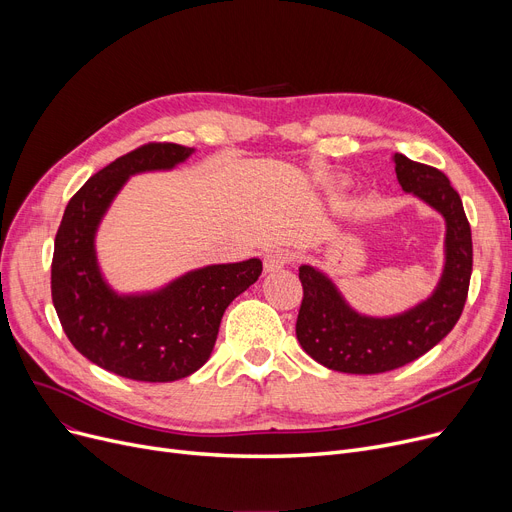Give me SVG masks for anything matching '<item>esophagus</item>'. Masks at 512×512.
I'll return each mask as SVG.
<instances>
[{
	"mask_svg": "<svg viewBox=\"0 0 512 512\" xmlns=\"http://www.w3.org/2000/svg\"><path fill=\"white\" fill-rule=\"evenodd\" d=\"M290 259H292V255H290V251H286V249L270 251V253L265 255V259H263L265 272H278V270H282V267H284L286 263H290Z\"/></svg>",
	"mask_w": 512,
	"mask_h": 512,
	"instance_id": "esophagus-1",
	"label": "esophagus"
}]
</instances>
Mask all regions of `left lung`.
Wrapping results in <instances>:
<instances>
[{"label":"left lung","mask_w":512,"mask_h":512,"mask_svg":"<svg viewBox=\"0 0 512 512\" xmlns=\"http://www.w3.org/2000/svg\"><path fill=\"white\" fill-rule=\"evenodd\" d=\"M402 191L444 218V265L427 299L396 315L373 317L348 305L334 280L319 267L301 265L303 303L297 338L303 351L328 369L357 375L407 365L434 348L459 321L473 270L471 228L459 193L436 168L392 155Z\"/></svg>","instance_id":"8db88e82"}]
</instances>
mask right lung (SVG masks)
<instances>
[{
    "label": "right lung",
    "mask_w": 512,
    "mask_h": 512,
    "mask_svg": "<svg viewBox=\"0 0 512 512\" xmlns=\"http://www.w3.org/2000/svg\"><path fill=\"white\" fill-rule=\"evenodd\" d=\"M193 147L149 143L91 176L66 205L51 261V299L76 351L137 382H176L211 357L228 305L261 276V259L197 267L155 290L107 284L95 238L130 176L166 172Z\"/></svg>",
    "instance_id": "right-lung-1"
}]
</instances>
